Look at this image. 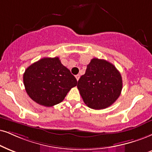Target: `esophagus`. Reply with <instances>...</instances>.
<instances>
[{
  "mask_svg": "<svg viewBox=\"0 0 152 152\" xmlns=\"http://www.w3.org/2000/svg\"><path fill=\"white\" fill-rule=\"evenodd\" d=\"M80 75H75V77H76V79H77V80H79V79H80Z\"/></svg>",
  "mask_w": 152,
  "mask_h": 152,
  "instance_id": "1",
  "label": "esophagus"
}]
</instances>
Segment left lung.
Returning <instances> with one entry per match:
<instances>
[{
  "instance_id": "left-lung-1",
  "label": "left lung",
  "mask_w": 152,
  "mask_h": 152,
  "mask_svg": "<svg viewBox=\"0 0 152 152\" xmlns=\"http://www.w3.org/2000/svg\"><path fill=\"white\" fill-rule=\"evenodd\" d=\"M77 88L88 107L101 110L111 106L121 95L123 80L121 73L109 62L93 58L81 76Z\"/></svg>"
}]
</instances>
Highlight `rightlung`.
<instances>
[{
	"mask_svg": "<svg viewBox=\"0 0 152 152\" xmlns=\"http://www.w3.org/2000/svg\"><path fill=\"white\" fill-rule=\"evenodd\" d=\"M24 85L29 96L37 104L50 107L61 102L77 84L58 57L44 58L26 69Z\"/></svg>",
	"mask_w": 152,
	"mask_h": 152,
	"instance_id": "1",
	"label": "right lung"
}]
</instances>
